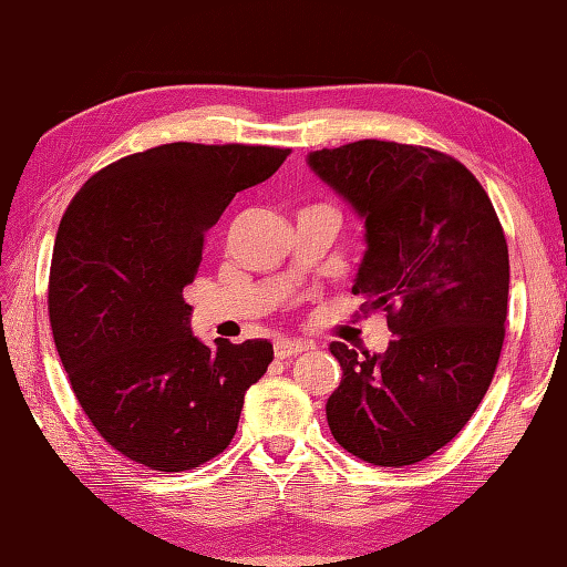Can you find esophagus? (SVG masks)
Returning a JSON list of instances; mask_svg holds the SVG:
<instances>
[{"label":"esophagus","instance_id":"34e87169","mask_svg":"<svg viewBox=\"0 0 567 567\" xmlns=\"http://www.w3.org/2000/svg\"><path fill=\"white\" fill-rule=\"evenodd\" d=\"M307 349H309V343L297 341V339H277L275 341V357L277 359H290V357H297V353H302Z\"/></svg>","mask_w":567,"mask_h":567}]
</instances>
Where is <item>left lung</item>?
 <instances>
[{"instance_id":"1","label":"left lung","mask_w":567,"mask_h":567,"mask_svg":"<svg viewBox=\"0 0 567 567\" xmlns=\"http://www.w3.org/2000/svg\"><path fill=\"white\" fill-rule=\"evenodd\" d=\"M307 164L363 218L353 295L383 309L395 337L373 357L331 341L343 371L327 401L331 435L379 467L423 462L467 425L502 357L504 228L482 184L445 152L359 140Z\"/></svg>"}]
</instances>
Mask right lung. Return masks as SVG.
Here are the masks:
<instances>
[{
  "mask_svg": "<svg viewBox=\"0 0 567 567\" xmlns=\"http://www.w3.org/2000/svg\"><path fill=\"white\" fill-rule=\"evenodd\" d=\"M290 150L172 142L87 179L53 243L49 317L78 403L110 447L157 472L214 460L272 361L268 339L216 347L188 327L204 236Z\"/></svg>",
  "mask_w": 567,
  "mask_h": 567,
  "instance_id": "1",
  "label": "right lung"
}]
</instances>
